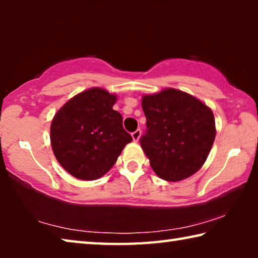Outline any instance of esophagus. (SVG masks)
I'll return each instance as SVG.
<instances>
[{
    "instance_id": "1",
    "label": "esophagus",
    "mask_w": 258,
    "mask_h": 258,
    "mask_svg": "<svg viewBox=\"0 0 258 258\" xmlns=\"http://www.w3.org/2000/svg\"><path fill=\"white\" fill-rule=\"evenodd\" d=\"M140 137H141V130H137V131H134V132L132 133V138H133V141L134 142H138Z\"/></svg>"
}]
</instances>
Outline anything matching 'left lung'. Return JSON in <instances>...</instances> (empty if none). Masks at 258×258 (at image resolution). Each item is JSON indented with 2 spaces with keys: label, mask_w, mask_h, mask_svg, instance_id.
<instances>
[{
  "label": "left lung",
  "mask_w": 258,
  "mask_h": 258,
  "mask_svg": "<svg viewBox=\"0 0 258 258\" xmlns=\"http://www.w3.org/2000/svg\"><path fill=\"white\" fill-rule=\"evenodd\" d=\"M146 133L140 139L154 172L177 182L198 172L215 140L213 111L197 98L175 89L145 95Z\"/></svg>",
  "instance_id": "obj_1"
}]
</instances>
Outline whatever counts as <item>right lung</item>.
Wrapping results in <instances>:
<instances>
[{
	"mask_svg": "<svg viewBox=\"0 0 258 258\" xmlns=\"http://www.w3.org/2000/svg\"><path fill=\"white\" fill-rule=\"evenodd\" d=\"M116 100L115 94L93 87L72 98L54 115L52 150L74 177L92 181L103 176L132 141L123 117L112 109Z\"/></svg>",
	"mask_w": 258,
	"mask_h": 258,
	"instance_id": "right-lung-1",
	"label": "right lung"
}]
</instances>
